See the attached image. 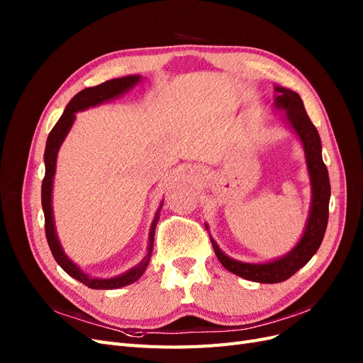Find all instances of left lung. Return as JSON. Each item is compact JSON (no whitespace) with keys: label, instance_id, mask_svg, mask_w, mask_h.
<instances>
[{"label":"left lung","instance_id":"1","mask_svg":"<svg viewBox=\"0 0 363 363\" xmlns=\"http://www.w3.org/2000/svg\"><path fill=\"white\" fill-rule=\"evenodd\" d=\"M274 91H276V106L286 111L289 125L303 142L307 168L311 174L312 207L304 235L289 255L269 263H242L230 259L211 238L215 255L225 269L239 277L259 283H280L288 280L312 259L323 242L328 223V201H330V180L321 156V138L311 118L307 116L300 95L280 86L274 87Z\"/></svg>","mask_w":363,"mask_h":363}]
</instances>
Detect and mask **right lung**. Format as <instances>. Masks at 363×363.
<instances>
[{"label": "right lung", "instance_id": "1", "mask_svg": "<svg viewBox=\"0 0 363 363\" xmlns=\"http://www.w3.org/2000/svg\"><path fill=\"white\" fill-rule=\"evenodd\" d=\"M140 80V75H128L123 77V79H113L104 82L98 86L94 87H86V89L80 91L77 94L72 100L68 103L67 108H65L63 115L57 121V124L52 127L50 131L48 139H47V147H45V155H43V159H45V177H43L42 182V208H43V216H45V235L50 250L52 252L54 259L62 267L65 272H68L71 277L75 280H79L80 283L86 284L87 288L91 289H118L127 286V284L135 283L142 277V274L147 269L148 262L151 257V251H152V242H155V230L157 225V219H159V212L155 218V221L151 224L150 230V242H148V255L147 257L142 260L138 267L133 269L127 271L123 276H118L113 279H92L89 276H86L80 268L72 263L67 255H65L59 239L56 235V228H54V221H52V207H51V191H52V179H54V172H56V160H57V152L62 145L63 139L67 138L68 131L72 127V123L75 119V112L84 111L87 107H92L96 104H101L107 100H112V98L124 94L128 91L130 87H133ZM162 207V204H160Z\"/></svg>", "mask_w": 363, "mask_h": 363}]
</instances>
